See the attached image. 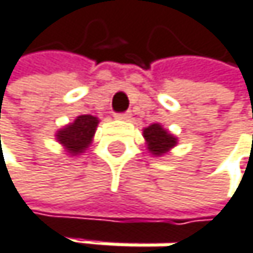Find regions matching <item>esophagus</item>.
Segmentation results:
<instances>
[{"mask_svg": "<svg viewBox=\"0 0 253 253\" xmlns=\"http://www.w3.org/2000/svg\"><path fill=\"white\" fill-rule=\"evenodd\" d=\"M115 116H116L118 120H129V118H130V113H129V112H123V113H116Z\"/></svg>", "mask_w": 253, "mask_h": 253, "instance_id": "34e87169", "label": "esophagus"}]
</instances>
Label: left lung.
<instances>
[{"instance_id": "1", "label": "left lung", "mask_w": 253, "mask_h": 253, "mask_svg": "<svg viewBox=\"0 0 253 253\" xmlns=\"http://www.w3.org/2000/svg\"><path fill=\"white\" fill-rule=\"evenodd\" d=\"M143 135L146 141H148V149L154 155H162L168 152L177 143L172 135L166 132L160 124H151L149 127L143 130Z\"/></svg>"}]
</instances>
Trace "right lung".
<instances>
[{
    "instance_id": "add662e5",
    "label": "right lung",
    "mask_w": 253,
    "mask_h": 253,
    "mask_svg": "<svg viewBox=\"0 0 253 253\" xmlns=\"http://www.w3.org/2000/svg\"><path fill=\"white\" fill-rule=\"evenodd\" d=\"M96 126H98V118H94L91 115H81L76 118L74 123L57 132V140L73 155L81 154L90 144Z\"/></svg>"
}]
</instances>
